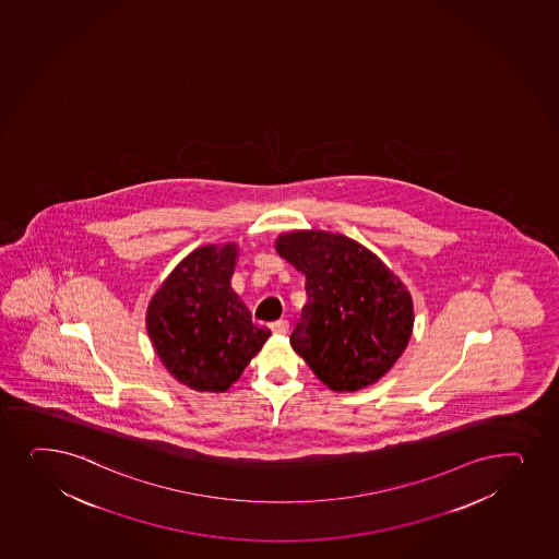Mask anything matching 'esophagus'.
<instances>
[{"instance_id":"obj_1","label":"esophagus","mask_w":559,"mask_h":559,"mask_svg":"<svg viewBox=\"0 0 559 559\" xmlns=\"http://www.w3.org/2000/svg\"><path fill=\"white\" fill-rule=\"evenodd\" d=\"M289 323L286 320H278L275 323H271V331L276 334H286L288 333Z\"/></svg>"}]
</instances>
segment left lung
<instances>
[{"label":"left lung","instance_id":"left-lung-1","mask_svg":"<svg viewBox=\"0 0 559 559\" xmlns=\"http://www.w3.org/2000/svg\"><path fill=\"white\" fill-rule=\"evenodd\" d=\"M281 257L307 278L294 352L334 392H357L386 376L414 325L407 286L365 245L344 234L294 230L275 241Z\"/></svg>","mask_w":559,"mask_h":559}]
</instances>
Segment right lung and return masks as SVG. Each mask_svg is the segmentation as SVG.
<instances>
[{
	"label": "right lung",
	"mask_w": 559,
	"mask_h": 559,
	"mask_svg": "<svg viewBox=\"0 0 559 559\" xmlns=\"http://www.w3.org/2000/svg\"><path fill=\"white\" fill-rule=\"evenodd\" d=\"M238 243L189 252L146 308V333L162 365L197 392H226L271 336L230 286Z\"/></svg>",
	"instance_id": "right-lung-1"
}]
</instances>
